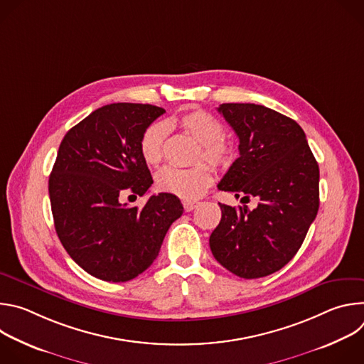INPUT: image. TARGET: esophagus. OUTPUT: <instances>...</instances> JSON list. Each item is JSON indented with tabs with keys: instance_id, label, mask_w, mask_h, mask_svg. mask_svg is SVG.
I'll list each match as a JSON object with an SVG mask.
<instances>
[{
	"instance_id": "esophagus-1",
	"label": "esophagus",
	"mask_w": 364,
	"mask_h": 364,
	"mask_svg": "<svg viewBox=\"0 0 364 364\" xmlns=\"http://www.w3.org/2000/svg\"><path fill=\"white\" fill-rule=\"evenodd\" d=\"M197 205H198V203H197V201H190V200H184V201H183V207H184V210H186V212H191V210H194Z\"/></svg>"
}]
</instances>
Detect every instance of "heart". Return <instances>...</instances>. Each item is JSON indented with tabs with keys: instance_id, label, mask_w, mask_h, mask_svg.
<instances>
[{
	"instance_id": "1",
	"label": "heart",
	"mask_w": 364,
	"mask_h": 364,
	"mask_svg": "<svg viewBox=\"0 0 364 364\" xmlns=\"http://www.w3.org/2000/svg\"><path fill=\"white\" fill-rule=\"evenodd\" d=\"M178 125L198 142L196 161L204 160L213 167L226 168L235 159L233 146L225 141L223 124L212 114L203 109L183 115ZM168 132L166 122H154L145 128L139 139L141 157L149 167H157L164 157V142ZM213 181L210 167L200 163L190 168L167 167L157 174L155 186L163 193L177 196L183 200L200 198Z\"/></svg>"
}]
</instances>
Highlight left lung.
I'll list each match as a JSON object with an SVG mask.
<instances>
[{"mask_svg":"<svg viewBox=\"0 0 364 364\" xmlns=\"http://www.w3.org/2000/svg\"><path fill=\"white\" fill-rule=\"evenodd\" d=\"M218 111L239 138V159L218 187L259 203L253 210L219 203L210 249L232 274L262 278L291 261L317 216L318 164L294 119L255 103H222Z\"/></svg>","mask_w":364,"mask_h":364,"instance_id":"8db88e82","label":"left lung"}]
</instances>
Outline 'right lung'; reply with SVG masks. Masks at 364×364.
<instances>
[{
	"instance_id": "1",
	"label": "right lung",
	"mask_w": 364,
	"mask_h": 364,
	"mask_svg": "<svg viewBox=\"0 0 364 364\" xmlns=\"http://www.w3.org/2000/svg\"><path fill=\"white\" fill-rule=\"evenodd\" d=\"M166 111L146 103H111L65 135L48 178L56 233L73 261L95 278L127 282L159 256L183 215L177 196L159 193L142 205L121 203L152 184L139 139Z\"/></svg>"
}]
</instances>
